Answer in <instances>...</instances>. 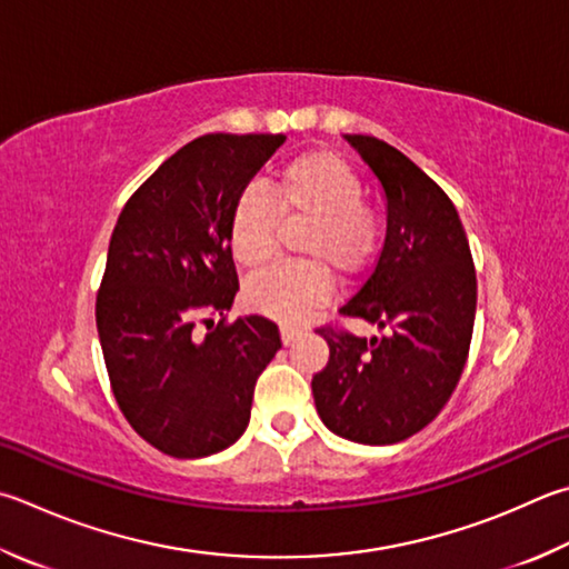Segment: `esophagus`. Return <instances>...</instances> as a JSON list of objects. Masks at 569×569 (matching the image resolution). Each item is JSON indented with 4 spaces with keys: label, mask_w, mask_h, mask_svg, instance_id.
Returning <instances> with one entry per match:
<instances>
[{
    "label": "esophagus",
    "mask_w": 569,
    "mask_h": 569,
    "mask_svg": "<svg viewBox=\"0 0 569 569\" xmlns=\"http://www.w3.org/2000/svg\"><path fill=\"white\" fill-rule=\"evenodd\" d=\"M298 336H301V330H298V328H293V326H281V340H283V346H291Z\"/></svg>",
    "instance_id": "34e87169"
}]
</instances>
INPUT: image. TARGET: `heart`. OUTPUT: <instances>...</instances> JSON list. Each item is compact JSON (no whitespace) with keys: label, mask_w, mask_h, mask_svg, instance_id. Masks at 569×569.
I'll return each mask as SVG.
<instances>
[{"label":"heart","mask_w":569,"mask_h":569,"mask_svg":"<svg viewBox=\"0 0 569 569\" xmlns=\"http://www.w3.org/2000/svg\"><path fill=\"white\" fill-rule=\"evenodd\" d=\"M271 199L249 189L241 193L231 213V253L246 268L271 261L278 241V213L286 221H311L306 233L303 266H276L246 283V301L253 311L286 323H296L308 308L330 296V273H350L368 261L378 243V219L363 203V181L338 153L311 151L293 159L278 173Z\"/></svg>","instance_id":"heart-1"}]
</instances>
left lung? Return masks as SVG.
<instances>
[{
	"label": "left lung",
	"mask_w": 569,
	"mask_h": 569,
	"mask_svg": "<svg viewBox=\"0 0 569 569\" xmlns=\"http://www.w3.org/2000/svg\"><path fill=\"white\" fill-rule=\"evenodd\" d=\"M386 199V241L373 273L340 308L380 338L318 328L328 366L313 376L323 426L360 446L416 436L456 390L468 360L478 281L458 209L406 153L376 137L346 133Z\"/></svg>",
	"instance_id": "left-lung-1"
}]
</instances>
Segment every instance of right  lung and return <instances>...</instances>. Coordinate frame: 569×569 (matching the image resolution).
I'll use <instances>...</instances> for the list:
<instances>
[{
    "label": "right lung",
    "instance_id": "right-lung-1",
    "mask_svg": "<svg viewBox=\"0 0 569 569\" xmlns=\"http://www.w3.org/2000/svg\"><path fill=\"white\" fill-rule=\"evenodd\" d=\"M283 141L193 139L141 183L113 226L97 296L101 350L123 418L171 458L233 446L249 428L256 380L281 348L263 316H239L203 338L196 316L231 311L233 206Z\"/></svg>",
    "mask_w": 569,
    "mask_h": 569
}]
</instances>
